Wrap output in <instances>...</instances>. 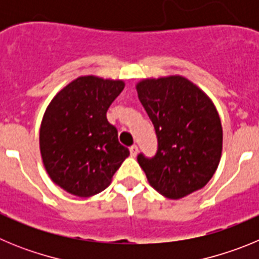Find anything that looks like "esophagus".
Instances as JSON below:
<instances>
[{
  "label": "esophagus",
  "instance_id": "1",
  "mask_svg": "<svg viewBox=\"0 0 259 259\" xmlns=\"http://www.w3.org/2000/svg\"><path fill=\"white\" fill-rule=\"evenodd\" d=\"M137 152H139V148H137V145H132V146H130V153H131V155L132 157H135V155L137 154Z\"/></svg>",
  "mask_w": 259,
  "mask_h": 259
}]
</instances>
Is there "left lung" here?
Returning <instances> with one entry per match:
<instances>
[{"label":"left lung","mask_w":259,"mask_h":259,"mask_svg":"<svg viewBox=\"0 0 259 259\" xmlns=\"http://www.w3.org/2000/svg\"><path fill=\"white\" fill-rule=\"evenodd\" d=\"M136 89L158 141L153 157L137 155L149 184L172 200L205 187L221 161L223 141L211 100L183 76L141 80Z\"/></svg>","instance_id":"1"}]
</instances>
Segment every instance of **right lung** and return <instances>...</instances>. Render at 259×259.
<instances>
[{"label":"right lung","instance_id":"obj_1","mask_svg":"<svg viewBox=\"0 0 259 259\" xmlns=\"http://www.w3.org/2000/svg\"><path fill=\"white\" fill-rule=\"evenodd\" d=\"M122 80L81 76L53 98L40 128V152L50 179L68 193L89 197L106 189L130 155L107 122Z\"/></svg>","mask_w":259,"mask_h":259}]
</instances>
